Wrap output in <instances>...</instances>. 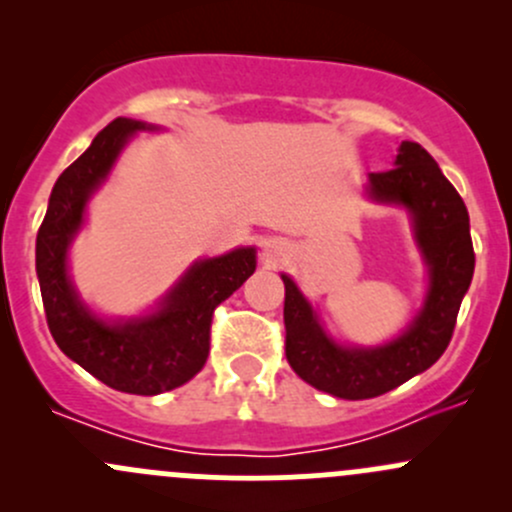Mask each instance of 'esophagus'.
I'll use <instances>...</instances> for the list:
<instances>
[{
    "mask_svg": "<svg viewBox=\"0 0 512 512\" xmlns=\"http://www.w3.org/2000/svg\"><path fill=\"white\" fill-rule=\"evenodd\" d=\"M262 255H265L267 260H280V257L285 255V247H282L280 240H267L265 252H262Z\"/></svg>",
    "mask_w": 512,
    "mask_h": 512,
    "instance_id": "esophagus-1",
    "label": "esophagus"
}]
</instances>
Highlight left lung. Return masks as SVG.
I'll return each mask as SVG.
<instances>
[{"label":"left lung","mask_w":512,"mask_h":512,"mask_svg":"<svg viewBox=\"0 0 512 512\" xmlns=\"http://www.w3.org/2000/svg\"><path fill=\"white\" fill-rule=\"evenodd\" d=\"M364 193L371 203L409 213L428 270L426 299L404 332L379 347L339 344L292 277L282 275L289 366L314 389L349 401L386 394L441 359L476 267L466 203L426 148L401 143L394 168L369 173Z\"/></svg>","instance_id":"1"}]
</instances>
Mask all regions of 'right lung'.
I'll return each instance as SVG.
<instances>
[{"mask_svg":"<svg viewBox=\"0 0 512 512\" xmlns=\"http://www.w3.org/2000/svg\"><path fill=\"white\" fill-rule=\"evenodd\" d=\"M141 131H158V126L116 118L59 175L36 235V277L49 332L61 352L111 389L156 396L178 389L203 369L215 307L255 272L257 252L237 247L193 262L153 312L98 317L71 282L69 250L84 227L91 195L106 183L123 148Z\"/></svg>","mask_w":512,"mask_h":512,"instance_id":"1","label":"right lung"}]
</instances>
